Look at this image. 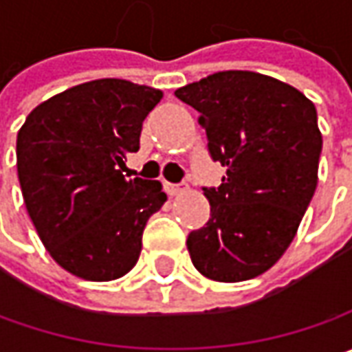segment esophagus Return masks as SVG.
<instances>
[{
	"mask_svg": "<svg viewBox=\"0 0 352 352\" xmlns=\"http://www.w3.org/2000/svg\"><path fill=\"white\" fill-rule=\"evenodd\" d=\"M164 190H166V194L168 196H180L182 192L188 190V186L186 184H164Z\"/></svg>",
	"mask_w": 352,
	"mask_h": 352,
	"instance_id": "obj_1",
	"label": "esophagus"
}]
</instances>
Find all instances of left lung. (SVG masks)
<instances>
[{
    "mask_svg": "<svg viewBox=\"0 0 352 352\" xmlns=\"http://www.w3.org/2000/svg\"><path fill=\"white\" fill-rule=\"evenodd\" d=\"M174 96L199 111L211 158L227 168L219 188H204L211 217L188 235L190 258L215 282L261 276L290 247L318 186L316 105L247 70L211 74Z\"/></svg>",
    "mask_w": 352,
    "mask_h": 352,
    "instance_id": "8db88e82",
    "label": "left lung"
}]
</instances>
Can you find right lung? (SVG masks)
<instances>
[{
  "label": "right lung",
  "instance_id": "1",
  "mask_svg": "<svg viewBox=\"0 0 352 352\" xmlns=\"http://www.w3.org/2000/svg\"><path fill=\"white\" fill-rule=\"evenodd\" d=\"M162 91L127 80L80 84L36 105L17 133L21 192L48 254L91 282L137 264L148 217L164 206L158 180H125L142 121Z\"/></svg>",
  "mask_w": 352,
  "mask_h": 352
}]
</instances>
